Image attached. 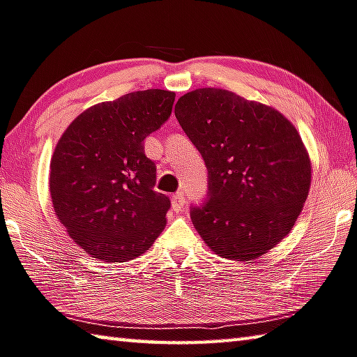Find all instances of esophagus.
I'll list each match as a JSON object with an SVG mask.
<instances>
[{
  "mask_svg": "<svg viewBox=\"0 0 357 357\" xmlns=\"http://www.w3.org/2000/svg\"><path fill=\"white\" fill-rule=\"evenodd\" d=\"M185 203H187V199L184 197V193L179 192V193H176V195L172 197V206H173L174 211L183 209V207L185 206Z\"/></svg>",
  "mask_w": 357,
  "mask_h": 357,
  "instance_id": "obj_1",
  "label": "esophagus"
}]
</instances>
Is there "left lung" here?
I'll return each instance as SVG.
<instances>
[{
	"label": "left lung",
	"instance_id": "left-lung-1",
	"mask_svg": "<svg viewBox=\"0 0 357 357\" xmlns=\"http://www.w3.org/2000/svg\"><path fill=\"white\" fill-rule=\"evenodd\" d=\"M174 115L207 168V199L192 206L198 234L218 256L251 261L294 228L310 187V160L276 109L229 90L197 89Z\"/></svg>",
	"mask_w": 357,
	"mask_h": 357
}]
</instances>
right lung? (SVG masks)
<instances>
[{"mask_svg": "<svg viewBox=\"0 0 357 357\" xmlns=\"http://www.w3.org/2000/svg\"><path fill=\"white\" fill-rule=\"evenodd\" d=\"M174 92L139 90L89 107L57 142L50 192L59 222L92 257L125 262L150 248L170 199L154 190L144 140L172 115Z\"/></svg>", "mask_w": 357, "mask_h": 357, "instance_id": "obj_1", "label": "right lung"}]
</instances>
